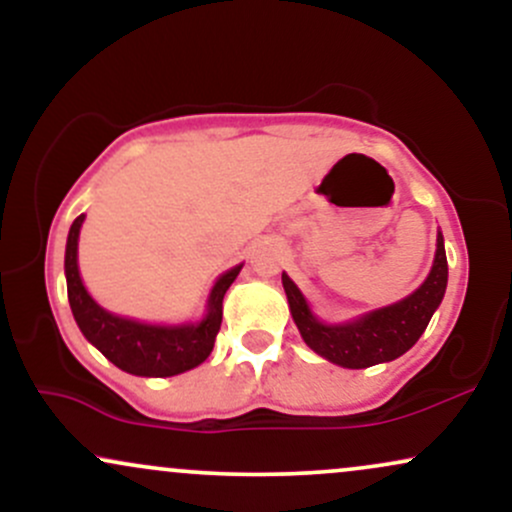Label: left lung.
I'll use <instances>...</instances> for the list:
<instances>
[{
	"label": "left lung",
	"mask_w": 512,
	"mask_h": 512,
	"mask_svg": "<svg viewBox=\"0 0 512 512\" xmlns=\"http://www.w3.org/2000/svg\"><path fill=\"white\" fill-rule=\"evenodd\" d=\"M281 284L289 298L293 322L315 354L344 368H368L375 363L395 361L397 356L407 354L411 346L419 342L445 296L448 260H445L443 236L438 233L436 260H433L431 274L419 289L404 301L373 310V313L358 317L354 322H344V325H322L310 313L303 293L289 276L281 274Z\"/></svg>",
	"instance_id": "left-lung-1"
}]
</instances>
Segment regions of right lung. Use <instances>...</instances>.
<instances>
[{"label": "right lung", "instance_id": "1", "mask_svg": "<svg viewBox=\"0 0 512 512\" xmlns=\"http://www.w3.org/2000/svg\"><path fill=\"white\" fill-rule=\"evenodd\" d=\"M84 214L76 216L67 238V255H64V274H67V296L79 330L96 346L101 354L113 361L117 368L144 378H170L207 361L221 330L223 296L228 286L236 281L243 264L233 267L216 281L209 296V313L199 325L158 327L117 317L88 296L81 284L79 264H76V245H79V228Z\"/></svg>", "mask_w": 512, "mask_h": 512}]
</instances>
